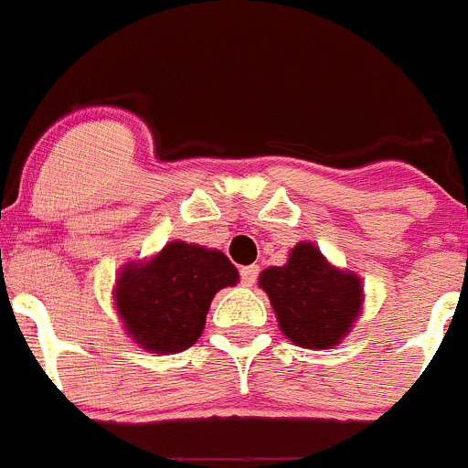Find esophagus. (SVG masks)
Returning <instances> with one entry per match:
<instances>
[{
	"instance_id": "obj_1",
	"label": "esophagus",
	"mask_w": 468,
	"mask_h": 468,
	"mask_svg": "<svg viewBox=\"0 0 468 468\" xmlns=\"http://www.w3.org/2000/svg\"><path fill=\"white\" fill-rule=\"evenodd\" d=\"M258 274H260L258 264H248V267H241V283L250 288V285L258 281Z\"/></svg>"
}]
</instances>
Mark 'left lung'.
<instances>
[{
	"label": "left lung",
	"instance_id": "1",
	"mask_svg": "<svg viewBox=\"0 0 468 468\" xmlns=\"http://www.w3.org/2000/svg\"><path fill=\"white\" fill-rule=\"evenodd\" d=\"M281 333L304 349H330L351 330L363 304L361 279L337 270L314 243H297L283 267L260 274Z\"/></svg>",
	"mask_w": 468,
	"mask_h": 468
}]
</instances>
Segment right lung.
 Returning <instances> with one entry per match:
<instances>
[{"label": "right lung", "instance_id": "right-lung-1", "mask_svg": "<svg viewBox=\"0 0 468 468\" xmlns=\"http://www.w3.org/2000/svg\"><path fill=\"white\" fill-rule=\"evenodd\" d=\"M239 281L220 250L171 241L154 258L123 264L114 304L128 337L150 354H177L201 337L215 292Z\"/></svg>", "mask_w": 468, "mask_h": 468}]
</instances>
